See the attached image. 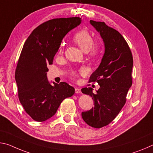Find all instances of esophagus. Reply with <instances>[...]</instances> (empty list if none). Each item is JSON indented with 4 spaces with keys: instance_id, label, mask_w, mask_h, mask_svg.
<instances>
[{
    "instance_id": "obj_1",
    "label": "esophagus",
    "mask_w": 153,
    "mask_h": 153,
    "mask_svg": "<svg viewBox=\"0 0 153 153\" xmlns=\"http://www.w3.org/2000/svg\"><path fill=\"white\" fill-rule=\"evenodd\" d=\"M75 93H76V94H81V89H79V88L75 89Z\"/></svg>"
}]
</instances>
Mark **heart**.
Masks as SVG:
<instances>
[{"mask_svg": "<svg viewBox=\"0 0 153 153\" xmlns=\"http://www.w3.org/2000/svg\"><path fill=\"white\" fill-rule=\"evenodd\" d=\"M73 41L84 52H88L92 57H96L99 56L101 51V45L100 43H94V38L91 34L86 29L81 30L76 32L73 36ZM62 49L60 48L59 53H62ZM83 72V71H81ZM74 76H76V73L73 74Z\"/></svg>", "mask_w": 153, "mask_h": 153, "instance_id": "obj_1", "label": "heart"}]
</instances>
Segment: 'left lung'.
I'll return each mask as SVG.
<instances>
[{"label": "left lung", "mask_w": 153, "mask_h": 153, "mask_svg": "<svg viewBox=\"0 0 153 153\" xmlns=\"http://www.w3.org/2000/svg\"><path fill=\"white\" fill-rule=\"evenodd\" d=\"M90 24L103 39L105 51L102 62L92 73L89 82L100 86L93 93L91 87L81 89L94 102V107L82 112V118L89 126L101 128L115 119L126 102V96L132 85L133 57L123 36L104 22L90 20Z\"/></svg>", "instance_id": "1"}]
</instances>
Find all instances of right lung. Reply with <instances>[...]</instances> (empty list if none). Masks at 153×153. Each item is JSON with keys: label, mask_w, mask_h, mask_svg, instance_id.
Listing matches in <instances>:
<instances>
[{"label": "right lung", "mask_w": 153, "mask_h": 153, "mask_svg": "<svg viewBox=\"0 0 153 153\" xmlns=\"http://www.w3.org/2000/svg\"><path fill=\"white\" fill-rule=\"evenodd\" d=\"M81 22L78 17L50 19L36 27L25 42L15 78L20 103L34 121L51 118L62 102L74 94V87L65 82L50 84L47 65L53 63L66 34Z\"/></svg>", "instance_id": "add662e5"}]
</instances>
